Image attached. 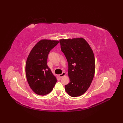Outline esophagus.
<instances>
[{
	"instance_id": "obj_1",
	"label": "esophagus",
	"mask_w": 123,
	"mask_h": 123,
	"mask_svg": "<svg viewBox=\"0 0 123 123\" xmlns=\"http://www.w3.org/2000/svg\"><path fill=\"white\" fill-rule=\"evenodd\" d=\"M66 75V73L65 72H62V74H60L58 75V77H59L60 78H62V77H63V76H65Z\"/></svg>"
}]
</instances>
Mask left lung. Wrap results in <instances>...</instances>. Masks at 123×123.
<instances>
[{
    "label": "left lung",
    "mask_w": 123,
    "mask_h": 123,
    "mask_svg": "<svg viewBox=\"0 0 123 123\" xmlns=\"http://www.w3.org/2000/svg\"><path fill=\"white\" fill-rule=\"evenodd\" d=\"M68 65L70 82L65 90L73 97L80 96L90 87L95 72V60L90 46L83 38L60 40Z\"/></svg>",
    "instance_id": "obj_1"
}]
</instances>
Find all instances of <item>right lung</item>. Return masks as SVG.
I'll return each mask as SVG.
<instances>
[{"mask_svg":"<svg viewBox=\"0 0 123 123\" xmlns=\"http://www.w3.org/2000/svg\"><path fill=\"white\" fill-rule=\"evenodd\" d=\"M58 43L57 40H40L33 48L27 58L26 79L31 90L38 95L48 94L57 81L47 65V60L50 51Z\"/></svg>","mask_w":123,"mask_h":123,"instance_id":"add662e5","label":"right lung"}]
</instances>
